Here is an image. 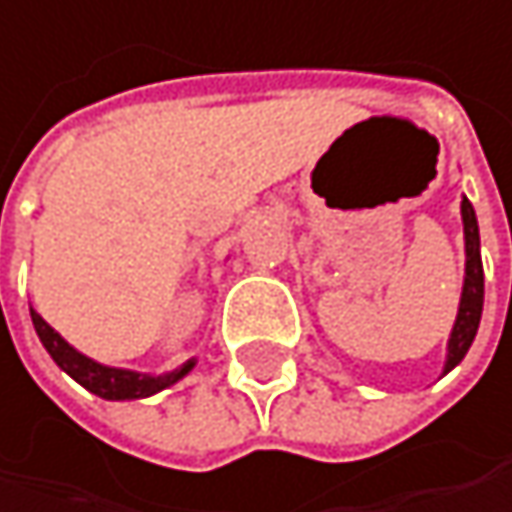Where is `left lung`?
Returning <instances> with one entry per match:
<instances>
[{"label": "left lung", "instance_id": "8db88e82", "mask_svg": "<svg viewBox=\"0 0 512 512\" xmlns=\"http://www.w3.org/2000/svg\"><path fill=\"white\" fill-rule=\"evenodd\" d=\"M462 226H465V283H462V298H459V313L446 341V362L443 374H450L471 350L480 316H483V256H480V226L474 205L462 199Z\"/></svg>", "mask_w": 512, "mask_h": 512}]
</instances>
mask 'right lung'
<instances>
[{
  "instance_id": "add662e5",
  "label": "right lung",
  "mask_w": 512,
  "mask_h": 512,
  "mask_svg": "<svg viewBox=\"0 0 512 512\" xmlns=\"http://www.w3.org/2000/svg\"><path fill=\"white\" fill-rule=\"evenodd\" d=\"M32 313V326H35V335L38 341L44 344V350L50 353V359L66 371L75 383H81L87 392L105 398V401H135V398H150L168 386H174L177 380H183L189 371L196 368V359L183 362L180 368L174 371H165V374H141V371H129V368H111V365H102L90 356H84L81 350H75L66 338H62L53 326L44 323V316Z\"/></svg>"
}]
</instances>
